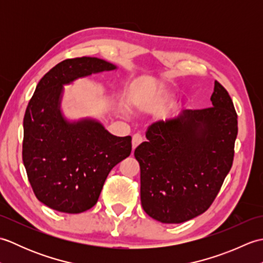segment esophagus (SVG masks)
I'll list each match as a JSON object with an SVG mask.
<instances>
[{
	"label": "esophagus",
	"instance_id": "34e87169",
	"mask_svg": "<svg viewBox=\"0 0 263 263\" xmlns=\"http://www.w3.org/2000/svg\"><path fill=\"white\" fill-rule=\"evenodd\" d=\"M142 141H143V138L141 137V135H139V133H136V135L132 137V149L135 150Z\"/></svg>",
	"mask_w": 263,
	"mask_h": 263
}]
</instances>
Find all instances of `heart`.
Returning a JSON list of instances; mask_svg holds the SVG:
<instances>
[{
  "mask_svg": "<svg viewBox=\"0 0 263 263\" xmlns=\"http://www.w3.org/2000/svg\"><path fill=\"white\" fill-rule=\"evenodd\" d=\"M132 104L135 107L141 110H155L167 102V97H152L149 95L137 92L132 96Z\"/></svg>",
  "mask_w": 263,
  "mask_h": 263,
  "instance_id": "b5f03b06",
  "label": "heart"
}]
</instances>
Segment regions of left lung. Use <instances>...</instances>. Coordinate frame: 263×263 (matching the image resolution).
<instances>
[{
    "mask_svg": "<svg viewBox=\"0 0 263 263\" xmlns=\"http://www.w3.org/2000/svg\"><path fill=\"white\" fill-rule=\"evenodd\" d=\"M212 107L185 109L150 125L135 150L143 210L164 224H180L209 208L230 173L237 137L232 98L215 81Z\"/></svg>",
    "mask_w": 263,
    "mask_h": 263,
    "instance_id": "8db88e82",
    "label": "left lung"
}]
</instances>
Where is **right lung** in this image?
Instances as JSON below:
<instances>
[{
    "mask_svg": "<svg viewBox=\"0 0 263 263\" xmlns=\"http://www.w3.org/2000/svg\"><path fill=\"white\" fill-rule=\"evenodd\" d=\"M97 58L64 60L38 82L24 117L22 160L36 198L66 214L97 203L109 172L128 157L131 137L110 135L100 122H70L61 111L63 86L79 78L115 70Z\"/></svg>",
    "mask_w": 263,
    "mask_h": 263,
    "instance_id": "add662e5",
    "label": "right lung"
}]
</instances>
